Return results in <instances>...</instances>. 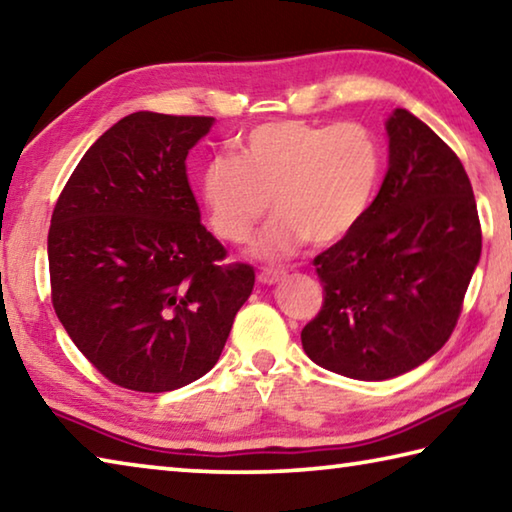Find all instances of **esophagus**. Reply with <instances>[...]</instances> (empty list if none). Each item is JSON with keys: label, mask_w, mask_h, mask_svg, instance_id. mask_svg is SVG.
Listing matches in <instances>:
<instances>
[{"label": "esophagus", "mask_w": 512, "mask_h": 512, "mask_svg": "<svg viewBox=\"0 0 512 512\" xmlns=\"http://www.w3.org/2000/svg\"><path fill=\"white\" fill-rule=\"evenodd\" d=\"M284 277H287V273L284 271H277V268H264V271H259L257 280H259V284L271 287V284H277L280 280H284Z\"/></svg>", "instance_id": "esophagus-1"}]
</instances>
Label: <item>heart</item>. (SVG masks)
<instances>
[{
	"mask_svg": "<svg viewBox=\"0 0 512 512\" xmlns=\"http://www.w3.org/2000/svg\"><path fill=\"white\" fill-rule=\"evenodd\" d=\"M384 167L381 144L361 124L314 126L273 121L239 144V155H216L201 176L212 230L244 244L273 201L275 219L253 255L277 262L311 241L332 246L357 228L375 201Z\"/></svg>",
	"mask_w": 512,
	"mask_h": 512,
	"instance_id": "obj_1",
	"label": "heart"
}]
</instances>
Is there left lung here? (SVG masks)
I'll list each match as a JSON object with an SVG mask.
<instances>
[{
    "label": "left lung",
    "instance_id": "left-lung-1",
    "mask_svg": "<svg viewBox=\"0 0 512 512\" xmlns=\"http://www.w3.org/2000/svg\"><path fill=\"white\" fill-rule=\"evenodd\" d=\"M388 171L368 214L314 259L323 307L302 329L307 357L381 381L452 336L481 257V223L456 153L409 110L386 121Z\"/></svg>",
    "mask_w": 512,
    "mask_h": 512
}]
</instances>
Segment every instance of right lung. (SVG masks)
Instances as JSON below:
<instances>
[{
  "mask_svg": "<svg viewBox=\"0 0 512 512\" xmlns=\"http://www.w3.org/2000/svg\"><path fill=\"white\" fill-rule=\"evenodd\" d=\"M214 117L133 112L108 128L60 194L47 239L51 302L112 384L167 393L214 368L255 271L225 264L185 160Z\"/></svg>",
  "mask_w": 512,
  "mask_h": 512,
  "instance_id": "add662e5",
  "label": "right lung"
}]
</instances>
